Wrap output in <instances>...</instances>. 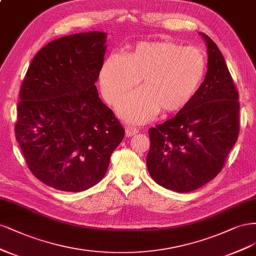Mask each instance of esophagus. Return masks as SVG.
Here are the masks:
<instances>
[{"label":"esophagus","instance_id":"obj_1","mask_svg":"<svg viewBox=\"0 0 256 256\" xmlns=\"http://www.w3.org/2000/svg\"><path fill=\"white\" fill-rule=\"evenodd\" d=\"M137 133H138V130H137V128H134V126H128L126 128V137L134 136V135L137 134Z\"/></svg>","mask_w":256,"mask_h":256}]
</instances>
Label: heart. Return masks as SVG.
<instances>
[{"instance_id": "1", "label": "heart", "mask_w": 256, "mask_h": 256, "mask_svg": "<svg viewBox=\"0 0 256 256\" xmlns=\"http://www.w3.org/2000/svg\"><path fill=\"white\" fill-rule=\"evenodd\" d=\"M206 71L203 52L174 42H140L128 55L112 53L100 71L103 96L117 104L142 78L144 88L123 98L118 114L126 121L144 123L160 110L174 112L192 102Z\"/></svg>"}]
</instances>
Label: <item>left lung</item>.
<instances>
[{
  "label": "left lung",
  "mask_w": 256,
  "mask_h": 256,
  "mask_svg": "<svg viewBox=\"0 0 256 256\" xmlns=\"http://www.w3.org/2000/svg\"><path fill=\"white\" fill-rule=\"evenodd\" d=\"M208 46V72L192 102L149 130L146 167L158 185L189 192L208 183L224 168L239 133L238 92L216 44Z\"/></svg>",
  "instance_id": "1"
}]
</instances>
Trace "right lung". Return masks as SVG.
<instances>
[{
  "label": "right lung",
  "mask_w": 256,
  "mask_h": 256,
  "mask_svg": "<svg viewBox=\"0 0 256 256\" xmlns=\"http://www.w3.org/2000/svg\"><path fill=\"white\" fill-rule=\"evenodd\" d=\"M106 32L51 41L32 58L20 89L16 139L39 180L78 192L104 178L124 128L94 85Z\"/></svg>",
  "instance_id": "add662e5"
}]
</instances>
